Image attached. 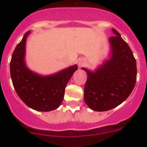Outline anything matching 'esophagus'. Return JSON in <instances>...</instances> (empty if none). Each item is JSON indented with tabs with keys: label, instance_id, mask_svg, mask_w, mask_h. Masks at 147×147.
<instances>
[{
	"label": "esophagus",
	"instance_id": "obj_1",
	"mask_svg": "<svg viewBox=\"0 0 147 147\" xmlns=\"http://www.w3.org/2000/svg\"><path fill=\"white\" fill-rule=\"evenodd\" d=\"M78 64H79V66H80V67H82L83 65L85 64V60H84V59H80V60L79 61V63H78Z\"/></svg>",
	"mask_w": 147,
	"mask_h": 147
}]
</instances>
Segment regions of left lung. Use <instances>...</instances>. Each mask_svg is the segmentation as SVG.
Listing matches in <instances>:
<instances>
[{
	"label": "left lung",
	"mask_w": 147,
	"mask_h": 147,
	"mask_svg": "<svg viewBox=\"0 0 147 147\" xmlns=\"http://www.w3.org/2000/svg\"><path fill=\"white\" fill-rule=\"evenodd\" d=\"M115 35L109 38L110 58L96 70L87 72L84 98L86 105L95 111H107L124 102L136 82V61L129 45L113 28Z\"/></svg>",
	"instance_id": "1"
}]
</instances>
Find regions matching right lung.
Wrapping results in <instances>:
<instances>
[{
    "instance_id": "obj_1",
    "label": "right lung",
    "mask_w": 147,
    "mask_h": 147,
    "mask_svg": "<svg viewBox=\"0 0 147 147\" xmlns=\"http://www.w3.org/2000/svg\"><path fill=\"white\" fill-rule=\"evenodd\" d=\"M28 31L15 48L10 62V74L13 86L18 96L33 110L42 112L58 108L64 98L65 89L76 65L54 74L42 76L28 69L25 61L26 44Z\"/></svg>"
}]
</instances>
